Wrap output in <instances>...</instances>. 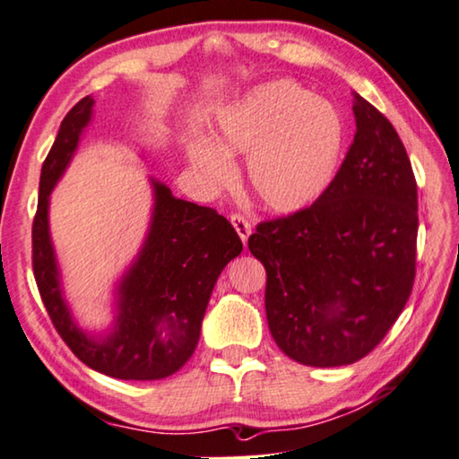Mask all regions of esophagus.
Listing matches in <instances>:
<instances>
[{"instance_id":"esophagus-1","label":"esophagus","mask_w":459,"mask_h":459,"mask_svg":"<svg viewBox=\"0 0 459 459\" xmlns=\"http://www.w3.org/2000/svg\"><path fill=\"white\" fill-rule=\"evenodd\" d=\"M230 222H232V227H235L237 235L241 237V241L245 245L247 238H249V235H251V222L247 221L243 214H237V212L230 214Z\"/></svg>"}]
</instances>
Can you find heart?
I'll return each instance as SVG.
<instances>
[{"mask_svg": "<svg viewBox=\"0 0 459 459\" xmlns=\"http://www.w3.org/2000/svg\"><path fill=\"white\" fill-rule=\"evenodd\" d=\"M345 138V120L331 101L294 82H272L224 108L210 147L190 144L187 157L212 187L230 181L229 159H247V184L259 206L294 214L329 190Z\"/></svg>", "mask_w": 459, "mask_h": 459, "instance_id": "1", "label": "heart"}]
</instances>
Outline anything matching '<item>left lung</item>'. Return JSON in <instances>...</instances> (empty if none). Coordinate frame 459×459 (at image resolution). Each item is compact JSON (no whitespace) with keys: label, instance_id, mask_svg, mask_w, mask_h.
I'll list each match as a JSON object with an SVG mask.
<instances>
[{"label":"left lung","instance_id":"1","mask_svg":"<svg viewBox=\"0 0 459 459\" xmlns=\"http://www.w3.org/2000/svg\"><path fill=\"white\" fill-rule=\"evenodd\" d=\"M355 136L312 206L257 224L249 251L267 272L272 337L304 366L372 351L409 300L417 265V181L394 126L353 93Z\"/></svg>","mask_w":459,"mask_h":459}]
</instances>
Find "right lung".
<instances>
[{"mask_svg":"<svg viewBox=\"0 0 459 459\" xmlns=\"http://www.w3.org/2000/svg\"><path fill=\"white\" fill-rule=\"evenodd\" d=\"M91 108V96L71 108L42 163L32 222L36 286L55 329L85 366L118 380H161L192 358L218 275L243 251V243L214 208L179 200L161 181L151 179V227L116 288L112 331L100 337L79 329L63 298L48 230V195L75 155Z\"/></svg>","mask_w":459,"mask_h":459,"instance_id":"right-lung-1","label":"right lung"}]
</instances>
